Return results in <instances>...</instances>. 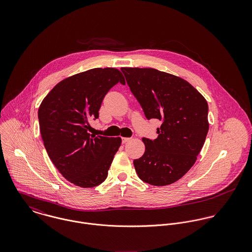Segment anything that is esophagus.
Masks as SVG:
<instances>
[{"label":"esophagus","mask_w":252,"mask_h":252,"mask_svg":"<svg viewBox=\"0 0 252 252\" xmlns=\"http://www.w3.org/2000/svg\"><path fill=\"white\" fill-rule=\"evenodd\" d=\"M132 139L131 138H122V144H126L128 142H130Z\"/></svg>","instance_id":"34e87169"}]
</instances>
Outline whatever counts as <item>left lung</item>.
I'll use <instances>...</instances> for the list:
<instances>
[{
  "label": "left lung",
  "instance_id": "1",
  "mask_svg": "<svg viewBox=\"0 0 252 252\" xmlns=\"http://www.w3.org/2000/svg\"><path fill=\"white\" fill-rule=\"evenodd\" d=\"M147 119L162 121L154 141L143 139L144 155L134 160L141 180L172 184L195 164L209 131V107L188 81L151 68H121Z\"/></svg>",
  "mask_w": 252,
  "mask_h": 252
}]
</instances>
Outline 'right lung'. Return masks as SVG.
Here are the masks:
<instances>
[{"label":"right lung","mask_w":252,"mask_h":252,"mask_svg":"<svg viewBox=\"0 0 252 252\" xmlns=\"http://www.w3.org/2000/svg\"><path fill=\"white\" fill-rule=\"evenodd\" d=\"M125 84L115 68H95L57 83L38 108L41 139L60 174L76 186L89 188L104 182L121 138L88 133L89 119L98 118L108 90Z\"/></svg>","instance_id":"obj_1"}]
</instances>
